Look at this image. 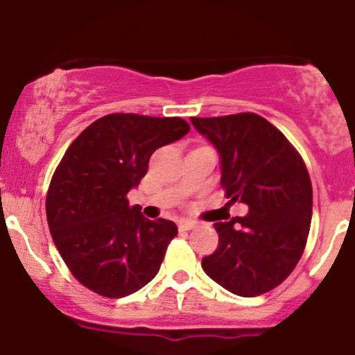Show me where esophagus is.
Returning a JSON list of instances; mask_svg holds the SVG:
<instances>
[{"label":"esophagus","instance_id":"obj_1","mask_svg":"<svg viewBox=\"0 0 355 355\" xmlns=\"http://www.w3.org/2000/svg\"><path fill=\"white\" fill-rule=\"evenodd\" d=\"M196 226H198V224L191 221V219H180V221H178V230L180 231H191L195 230Z\"/></svg>","mask_w":355,"mask_h":355}]
</instances>
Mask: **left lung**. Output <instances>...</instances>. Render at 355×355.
I'll return each instance as SVG.
<instances>
[{
  "mask_svg": "<svg viewBox=\"0 0 355 355\" xmlns=\"http://www.w3.org/2000/svg\"><path fill=\"white\" fill-rule=\"evenodd\" d=\"M219 154L221 187L245 216L214 223L218 249L201 260L206 275L231 293L257 297L282 284L306 245L313 188L304 162L275 125L239 113L190 118Z\"/></svg>",
  "mask_w": 355,
  "mask_h": 355,
  "instance_id": "8db88e82",
  "label": "left lung"
}]
</instances>
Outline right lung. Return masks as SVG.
<instances>
[{
    "label": "right lung",
    "mask_w": 355,
    "mask_h": 355,
    "mask_svg": "<svg viewBox=\"0 0 355 355\" xmlns=\"http://www.w3.org/2000/svg\"><path fill=\"white\" fill-rule=\"evenodd\" d=\"M190 131L182 118L114 113L88 125L53 173L46 211L53 244L80 284L123 298L149 284L177 224L150 221L128 193L137 188L150 155Z\"/></svg>",
    "instance_id": "obj_1"
}]
</instances>
